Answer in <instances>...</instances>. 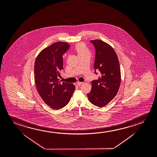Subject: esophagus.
Returning a JSON list of instances; mask_svg holds the SVG:
<instances>
[{
    "mask_svg": "<svg viewBox=\"0 0 157 157\" xmlns=\"http://www.w3.org/2000/svg\"><path fill=\"white\" fill-rule=\"evenodd\" d=\"M82 83H83L82 82H77V85L78 86H80V85H82Z\"/></svg>",
    "mask_w": 157,
    "mask_h": 157,
    "instance_id": "obj_1",
    "label": "esophagus"
}]
</instances>
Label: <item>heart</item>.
<instances>
[{
  "mask_svg": "<svg viewBox=\"0 0 157 157\" xmlns=\"http://www.w3.org/2000/svg\"><path fill=\"white\" fill-rule=\"evenodd\" d=\"M75 49L77 52L78 55L85 54V53L90 54L89 50L87 48V46H86V45L83 43H80L77 44L75 46Z\"/></svg>",
  "mask_w": 157,
  "mask_h": 157,
  "instance_id": "obj_1",
  "label": "heart"
}]
</instances>
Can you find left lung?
I'll return each mask as SVG.
<instances>
[{
  "label": "left lung",
  "instance_id": "obj_1",
  "mask_svg": "<svg viewBox=\"0 0 157 157\" xmlns=\"http://www.w3.org/2000/svg\"><path fill=\"white\" fill-rule=\"evenodd\" d=\"M96 50L94 69L99 71L101 76L93 80L92 88L87 98L94 105L103 107L116 96L121 82L118 58L113 48L99 39L90 41Z\"/></svg>",
  "mask_w": 157,
  "mask_h": 157
}]
</instances>
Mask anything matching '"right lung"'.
Masks as SVG:
<instances>
[{
  "instance_id": "right-lung-1",
  "label": "right lung",
  "mask_w": 157,
  "mask_h": 157,
  "mask_svg": "<svg viewBox=\"0 0 157 157\" xmlns=\"http://www.w3.org/2000/svg\"><path fill=\"white\" fill-rule=\"evenodd\" d=\"M70 46L68 43H55L38 54L34 63L37 91L44 102L55 109L67 105L75 89L73 84L61 83L57 78L63 69L62 55Z\"/></svg>"
}]
</instances>
